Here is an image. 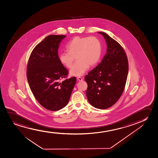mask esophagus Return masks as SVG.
Listing matches in <instances>:
<instances>
[{
	"label": "esophagus",
	"mask_w": 158,
	"mask_h": 158,
	"mask_svg": "<svg viewBox=\"0 0 158 158\" xmlns=\"http://www.w3.org/2000/svg\"><path fill=\"white\" fill-rule=\"evenodd\" d=\"M77 79H78V80H79V81H81L83 80V79H82L81 77H77Z\"/></svg>",
	"instance_id": "1"
}]
</instances>
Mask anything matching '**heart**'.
<instances>
[{"label":"heart","mask_w":158,"mask_h":158,"mask_svg":"<svg viewBox=\"0 0 158 158\" xmlns=\"http://www.w3.org/2000/svg\"><path fill=\"white\" fill-rule=\"evenodd\" d=\"M68 51L60 53V62L66 68H71L76 58V63L70 70L72 76H82L89 65H96L102 53V45L100 40L94 36H76L66 45Z\"/></svg>","instance_id":"b5f03b06"}]
</instances>
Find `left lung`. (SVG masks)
<instances>
[{"label":"left lung","instance_id":"obj_1","mask_svg":"<svg viewBox=\"0 0 158 158\" xmlns=\"http://www.w3.org/2000/svg\"><path fill=\"white\" fill-rule=\"evenodd\" d=\"M107 42V53L101 62L85 80L88 87L86 95L90 105L105 109L113 106L124 90L129 63L124 50L117 41L103 32H98Z\"/></svg>","mask_w":158,"mask_h":158}]
</instances>
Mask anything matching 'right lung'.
Listing matches in <instances>:
<instances>
[{
	"instance_id": "obj_1",
	"label": "right lung",
	"mask_w": 158,
	"mask_h": 158,
	"mask_svg": "<svg viewBox=\"0 0 158 158\" xmlns=\"http://www.w3.org/2000/svg\"><path fill=\"white\" fill-rule=\"evenodd\" d=\"M65 35L45 37L31 53L27 66L29 85L36 100L42 107L57 111L68 104L77 79H65L68 70L60 62L58 50Z\"/></svg>"
}]
</instances>
